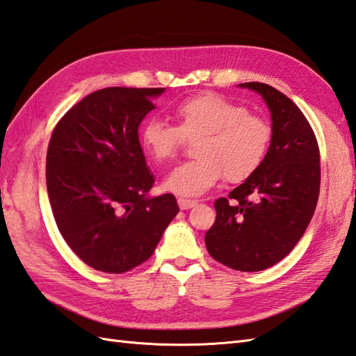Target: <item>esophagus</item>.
I'll list each match as a JSON object with an SVG mask.
<instances>
[{
	"label": "esophagus",
	"mask_w": 356,
	"mask_h": 356,
	"mask_svg": "<svg viewBox=\"0 0 356 356\" xmlns=\"http://www.w3.org/2000/svg\"><path fill=\"white\" fill-rule=\"evenodd\" d=\"M177 203L180 206V209H189V208H194V206L197 204V200H194V198L179 197L177 198Z\"/></svg>",
	"instance_id": "esophagus-1"
}]
</instances>
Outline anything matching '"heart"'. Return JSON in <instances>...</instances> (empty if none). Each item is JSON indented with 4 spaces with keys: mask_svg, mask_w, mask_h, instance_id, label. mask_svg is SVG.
Wrapping results in <instances>:
<instances>
[{
    "mask_svg": "<svg viewBox=\"0 0 356 356\" xmlns=\"http://www.w3.org/2000/svg\"><path fill=\"white\" fill-rule=\"evenodd\" d=\"M177 126L158 118L139 129V144L154 162L172 161L186 139H197L195 159L180 163L163 180V189L186 197L202 195L226 176L243 181L266 161L273 127L264 115L216 92L185 98L175 107Z\"/></svg>",
    "mask_w": 356,
    "mask_h": 356,
    "instance_id": "heart-1",
    "label": "heart"
}]
</instances>
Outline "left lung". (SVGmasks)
<instances>
[{
    "label": "left lung",
    "instance_id": "obj_1",
    "mask_svg": "<svg viewBox=\"0 0 356 356\" xmlns=\"http://www.w3.org/2000/svg\"><path fill=\"white\" fill-rule=\"evenodd\" d=\"M266 100L273 139L259 170L213 203L217 218L206 232L213 259L239 271H261L300 241L320 194V150L311 124L293 100L259 81L243 83Z\"/></svg>",
    "mask_w": 356,
    "mask_h": 356
}]
</instances>
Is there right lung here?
Wrapping results in <instances>:
<instances>
[{"mask_svg": "<svg viewBox=\"0 0 356 356\" xmlns=\"http://www.w3.org/2000/svg\"><path fill=\"white\" fill-rule=\"evenodd\" d=\"M163 88H104L56 124L47 152V189L56 225L79 258L98 271L145 262L177 216L172 194L148 198L154 177L138 127Z\"/></svg>", "mask_w": 356, "mask_h": 356, "instance_id": "right-lung-1", "label": "right lung"}]
</instances>
